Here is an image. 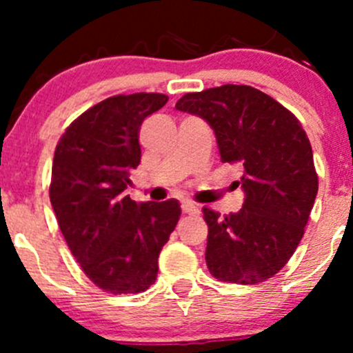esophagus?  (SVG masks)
Here are the masks:
<instances>
[{"label":"esophagus","mask_w":353,"mask_h":353,"mask_svg":"<svg viewBox=\"0 0 353 353\" xmlns=\"http://www.w3.org/2000/svg\"><path fill=\"white\" fill-rule=\"evenodd\" d=\"M181 208H183V213H186V215H198L199 213V206L194 205V203L188 201V199L181 203Z\"/></svg>","instance_id":"esophagus-1"}]
</instances>
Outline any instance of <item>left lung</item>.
Segmentation results:
<instances>
[{
    "instance_id": "left-lung-1",
    "label": "left lung",
    "mask_w": 353,
    "mask_h": 353,
    "mask_svg": "<svg viewBox=\"0 0 353 353\" xmlns=\"http://www.w3.org/2000/svg\"><path fill=\"white\" fill-rule=\"evenodd\" d=\"M176 108L213 128L220 160L241 163L245 193L237 213L205 206V259L220 282L254 285L287 265L304 236L318 194V174L301 121L249 85L190 92Z\"/></svg>"
}]
</instances>
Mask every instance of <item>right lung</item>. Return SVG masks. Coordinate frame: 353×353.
<instances>
[{
    "label": "right lung",
    "mask_w": 353,
    "mask_h": 353,
    "mask_svg": "<svg viewBox=\"0 0 353 353\" xmlns=\"http://www.w3.org/2000/svg\"><path fill=\"white\" fill-rule=\"evenodd\" d=\"M167 101L154 92L114 95L80 114L56 145L52 210L85 275L109 294H140L155 282L181 216L177 199L137 203L124 193L141 159V123Z\"/></svg>",
    "instance_id": "obj_1"
}]
</instances>
